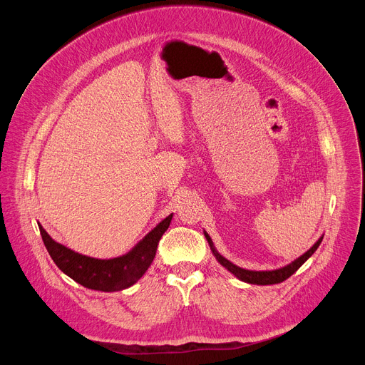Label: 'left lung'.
<instances>
[{
    "mask_svg": "<svg viewBox=\"0 0 365 365\" xmlns=\"http://www.w3.org/2000/svg\"><path fill=\"white\" fill-rule=\"evenodd\" d=\"M203 234H205L207 242H210V247H211L212 254L215 255V258L218 259V263H220L222 267H225L230 273H232L238 280L245 282V283H250V284H259V286L277 284V283H282V282H284L286 279H289L293 273L297 272V269L306 262V259L318 250V247H319V244L322 242V238H324V235L319 237V240H318L314 245H312L304 254H302L300 257H297V258L294 259V262H292L290 264H287V266H284V267H280V269H276V270H259V272H257V270H247V269L238 267V266H235L234 263H231L230 259H227L225 257H222V255L217 251V248H215V245H214V242H212L210 234H207L206 231H203Z\"/></svg>",
    "mask_w": 365,
    "mask_h": 365,
    "instance_id": "obj_1",
    "label": "left lung"
}]
</instances>
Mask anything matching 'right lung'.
I'll return each instance as SVG.
<instances>
[{
	"label": "right lung",
	"instance_id": "right-lung-1",
	"mask_svg": "<svg viewBox=\"0 0 365 365\" xmlns=\"http://www.w3.org/2000/svg\"><path fill=\"white\" fill-rule=\"evenodd\" d=\"M173 214L155 225L128 252L115 258H93L79 254L51 238L41 225L43 242L55 264L76 283L99 292H120L137 283L151 266L162 235L168 231Z\"/></svg>",
	"mask_w": 365,
	"mask_h": 365
}]
</instances>
